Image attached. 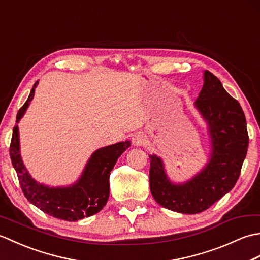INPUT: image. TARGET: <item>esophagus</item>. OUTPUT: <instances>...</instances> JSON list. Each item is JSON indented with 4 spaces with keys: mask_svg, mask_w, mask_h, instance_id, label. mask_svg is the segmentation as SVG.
<instances>
[{
    "mask_svg": "<svg viewBox=\"0 0 260 260\" xmlns=\"http://www.w3.org/2000/svg\"><path fill=\"white\" fill-rule=\"evenodd\" d=\"M132 142H133V145L134 146H143V145L145 144L146 139H145V136L143 135V134H136L133 137V140H132Z\"/></svg>",
    "mask_w": 260,
    "mask_h": 260,
    "instance_id": "obj_1",
    "label": "esophagus"
}]
</instances>
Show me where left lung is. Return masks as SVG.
Returning <instances> with one entry per match:
<instances>
[{
  "instance_id": "1",
  "label": "left lung",
  "mask_w": 260,
  "mask_h": 260,
  "mask_svg": "<svg viewBox=\"0 0 260 260\" xmlns=\"http://www.w3.org/2000/svg\"><path fill=\"white\" fill-rule=\"evenodd\" d=\"M203 87L194 105L207 121L211 155L200 173L185 183L174 184L162 159L150 155V186L155 201L172 211L202 212L233 189L249 144L246 117L240 104L225 91L221 81L206 70Z\"/></svg>"
}]
</instances>
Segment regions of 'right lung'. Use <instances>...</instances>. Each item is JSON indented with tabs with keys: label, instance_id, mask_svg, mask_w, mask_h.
<instances>
[{
	"label": "right lung",
	"instance_id": "add662e5",
	"mask_svg": "<svg viewBox=\"0 0 260 260\" xmlns=\"http://www.w3.org/2000/svg\"><path fill=\"white\" fill-rule=\"evenodd\" d=\"M38 81L16 115L19 123L35 96ZM131 146V142H119L92 153L80 179L70 186L50 187L31 178L20 154L19 127L14 126L10 145V156L18 174L25 198L45 213L66 221H78L101 211L109 197V175L117 158Z\"/></svg>",
	"mask_w": 260,
	"mask_h": 260
}]
</instances>
